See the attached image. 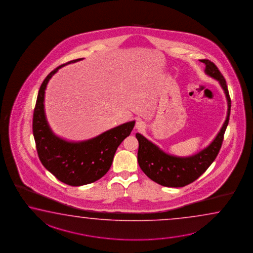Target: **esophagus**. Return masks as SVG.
Instances as JSON below:
<instances>
[{"label": "esophagus", "instance_id": "obj_1", "mask_svg": "<svg viewBox=\"0 0 253 253\" xmlns=\"http://www.w3.org/2000/svg\"><path fill=\"white\" fill-rule=\"evenodd\" d=\"M135 128H136V129H139V130H141V129H144V123H143L142 121H139V122H137V123H136V125H135Z\"/></svg>", "mask_w": 253, "mask_h": 253}]
</instances>
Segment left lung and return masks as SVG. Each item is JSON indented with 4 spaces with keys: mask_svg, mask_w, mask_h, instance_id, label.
Masks as SVG:
<instances>
[{
    "mask_svg": "<svg viewBox=\"0 0 253 253\" xmlns=\"http://www.w3.org/2000/svg\"><path fill=\"white\" fill-rule=\"evenodd\" d=\"M205 63V72L209 77L216 79L226 95L228 111L226 120L210 144L198 153L189 157H176L168 154L139 133H136L139 141L138 162L139 168L151 180L161 186L182 187L196 180L210 167L222 147L223 135L231 113V98L227 88L226 81L222 73L213 63L208 59H202Z\"/></svg>",
    "mask_w": 253,
    "mask_h": 253,
    "instance_id": "8db88e82",
    "label": "left lung"
}]
</instances>
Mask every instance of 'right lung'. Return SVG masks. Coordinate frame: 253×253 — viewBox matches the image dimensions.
I'll list each match as a JSON object with an SVG mask.
<instances>
[{
    "instance_id": "right-lung-1",
    "label": "right lung",
    "mask_w": 253,
    "mask_h": 253,
    "mask_svg": "<svg viewBox=\"0 0 253 253\" xmlns=\"http://www.w3.org/2000/svg\"><path fill=\"white\" fill-rule=\"evenodd\" d=\"M82 59L63 64L47 75L38 93L32 121L33 136L42 165L58 180L72 186L87 185L103 177L112 166L119 145L130 134L135 125V121H131L79 142L67 141L53 133L44 110L46 84L59 68Z\"/></svg>"
}]
</instances>
